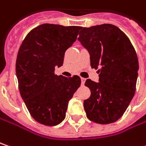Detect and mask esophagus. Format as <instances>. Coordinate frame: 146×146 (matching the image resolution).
<instances>
[{
    "mask_svg": "<svg viewBox=\"0 0 146 146\" xmlns=\"http://www.w3.org/2000/svg\"><path fill=\"white\" fill-rule=\"evenodd\" d=\"M84 82H85V79H84V78H82V77H81V84H84Z\"/></svg>",
    "mask_w": 146,
    "mask_h": 146,
    "instance_id": "1",
    "label": "esophagus"
}]
</instances>
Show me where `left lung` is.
I'll return each mask as SVG.
<instances>
[{
  "instance_id": "8db88e82",
  "label": "left lung",
  "mask_w": 146,
  "mask_h": 146,
  "mask_svg": "<svg viewBox=\"0 0 146 146\" xmlns=\"http://www.w3.org/2000/svg\"><path fill=\"white\" fill-rule=\"evenodd\" d=\"M78 40L89 51L92 68L98 69V83L88 79L91 94L84 101L87 117L98 124L117 121L135 91L139 62L128 37L117 26L104 24L81 28Z\"/></svg>"
}]
</instances>
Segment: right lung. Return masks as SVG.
<instances>
[{"label": "right lung", "mask_w": 146, "mask_h": 146, "mask_svg": "<svg viewBox=\"0 0 146 146\" xmlns=\"http://www.w3.org/2000/svg\"><path fill=\"white\" fill-rule=\"evenodd\" d=\"M81 27L43 24L26 35L19 49L15 70L19 90L33 119L52 127L65 119L68 102L80 86V78L56 76L65 52Z\"/></svg>", "instance_id": "1"}]
</instances>
